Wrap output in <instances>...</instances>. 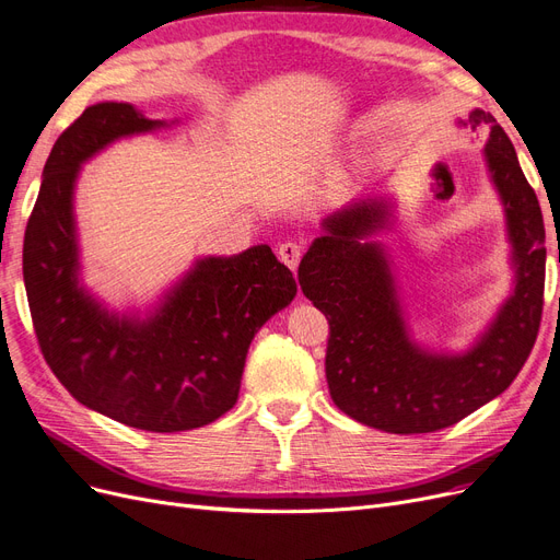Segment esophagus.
Returning a JSON list of instances; mask_svg holds the SVG:
<instances>
[{
  "label": "esophagus",
  "mask_w": 560,
  "mask_h": 560,
  "mask_svg": "<svg viewBox=\"0 0 560 560\" xmlns=\"http://www.w3.org/2000/svg\"><path fill=\"white\" fill-rule=\"evenodd\" d=\"M278 255H280V259L292 268V271H296V266H299V261H301V257H303V245L301 243H294V241H284L280 248H278Z\"/></svg>",
  "instance_id": "obj_1"
}]
</instances>
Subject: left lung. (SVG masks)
<instances>
[{
	"label": "left lung",
	"instance_id": "obj_1",
	"mask_svg": "<svg viewBox=\"0 0 560 560\" xmlns=\"http://www.w3.org/2000/svg\"><path fill=\"white\" fill-rule=\"evenodd\" d=\"M462 124L489 130L485 161L503 202L514 266L510 299L471 349L436 353L411 340L388 253L372 241L393 218L386 199H358L328 215L299 266L303 294L330 326L326 382L332 401L349 418L390 434L451 428L501 395L540 330L547 248L538 197L489 112L478 107Z\"/></svg>",
	"mask_w": 560,
	"mask_h": 560
}]
</instances>
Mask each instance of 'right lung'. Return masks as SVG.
<instances>
[{"label": "right lung", "instance_id": "right-lung-1", "mask_svg": "<svg viewBox=\"0 0 560 560\" xmlns=\"http://www.w3.org/2000/svg\"><path fill=\"white\" fill-rule=\"evenodd\" d=\"M167 126L130 103H96L55 142L22 248L43 358L80 405L144 432H186L238 399L255 332L296 296L268 245L197 259L144 319L103 307L80 284L73 192L80 165L119 138Z\"/></svg>", "mask_w": 560, "mask_h": 560}]
</instances>
